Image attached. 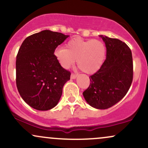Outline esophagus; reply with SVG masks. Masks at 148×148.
Masks as SVG:
<instances>
[{
	"label": "esophagus",
	"mask_w": 148,
	"mask_h": 148,
	"mask_svg": "<svg viewBox=\"0 0 148 148\" xmlns=\"http://www.w3.org/2000/svg\"><path fill=\"white\" fill-rule=\"evenodd\" d=\"M76 76H77V74H74V73H72V74H71V79H76Z\"/></svg>",
	"instance_id": "esophagus-1"
}]
</instances>
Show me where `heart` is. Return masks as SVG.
<instances>
[{"label":"heart","mask_w":148,"mask_h":148,"mask_svg":"<svg viewBox=\"0 0 148 148\" xmlns=\"http://www.w3.org/2000/svg\"><path fill=\"white\" fill-rule=\"evenodd\" d=\"M106 53V47L102 41L81 38L69 40L65 49L59 47L54 52L57 60L64 68H69L77 60L78 67L86 74H93L101 68Z\"/></svg>","instance_id":"obj_1"}]
</instances>
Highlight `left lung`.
Returning <instances> with one entry per match:
<instances>
[{"label":"left lung","mask_w":148,"mask_h":148,"mask_svg":"<svg viewBox=\"0 0 148 148\" xmlns=\"http://www.w3.org/2000/svg\"><path fill=\"white\" fill-rule=\"evenodd\" d=\"M106 58L97 72L90 76L89 87L83 92L86 101L98 109L113 106L126 95L133 81L132 51L125 42L101 36Z\"/></svg>","instance_id":"8db88e82"}]
</instances>
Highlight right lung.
<instances>
[{
  "mask_svg": "<svg viewBox=\"0 0 148 148\" xmlns=\"http://www.w3.org/2000/svg\"><path fill=\"white\" fill-rule=\"evenodd\" d=\"M68 35L49 30L30 35L16 56V84L22 99L39 111H47L58 103L64 84L71 73L54 55Z\"/></svg>",
  "mask_w": 148,
  "mask_h": 148,
  "instance_id": "add662e5",
  "label": "right lung"
}]
</instances>
